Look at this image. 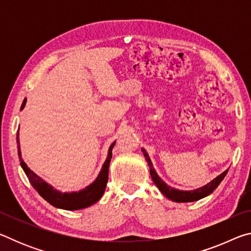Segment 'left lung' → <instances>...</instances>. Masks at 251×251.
Instances as JSON below:
<instances>
[{
    "label": "left lung",
    "mask_w": 251,
    "mask_h": 251,
    "mask_svg": "<svg viewBox=\"0 0 251 251\" xmlns=\"http://www.w3.org/2000/svg\"><path fill=\"white\" fill-rule=\"evenodd\" d=\"M142 151L147 160L148 166H150V172H151V176L152 181H154L155 185L158 187V189L160 190L161 194L165 195V196H166L168 199H171V201H176V202L196 201H199V199L208 196V195H210L216 188H217L218 185L222 182V180L224 179L228 172V169H227V171H225L223 174H220L219 176L216 177L215 179H212L210 182H208L207 185L201 187V188H197L195 190H179V189L173 188V187L168 186L166 182H165L158 175H157L155 168L152 167L151 160L150 158V156H148V154L146 152V151L144 150V148H142Z\"/></svg>",
    "instance_id": "1"
}]
</instances>
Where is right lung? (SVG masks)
<instances>
[{
  "mask_svg": "<svg viewBox=\"0 0 251 251\" xmlns=\"http://www.w3.org/2000/svg\"><path fill=\"white\" fill-rule=\"evenodd\" d=\"M25 104H26V100H23V104L21 106V110L24 108ZM16 142H18V150H19L21 166H22L24 173L26 174L29 182H31V185L34 187V189H35L36 192L39 193L41 196L43 197L46 201L50 202L52 206L56 208H61V209H66V210L83 209V208L90 207L93 205V203L99 201L101 198V196H103L106 188V184H107V180H108V168H109L110 158H112V150L114 145H115V142L110 145L108 150L107 158H106L103 167H101L96 179L93 181L91 185L85 187L84 189L79 190V192H73V193L58 192V190L54 189L52 186L49 185L48 182H45L40 176H37L35 173H33L22 159V155H21V151H20L19 130H18V135H16Z\"/></svg>",
  "mask_w": 251,
  "mask_h": 251,
  "instance_id": "1",
  "label": "right lung"
}]
</instances>
